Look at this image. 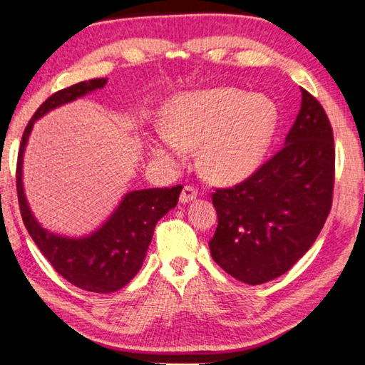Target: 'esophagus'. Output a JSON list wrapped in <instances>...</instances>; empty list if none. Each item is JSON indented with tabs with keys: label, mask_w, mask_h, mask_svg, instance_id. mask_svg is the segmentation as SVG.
<instances>
[{
	"label": "esophagus",
	"mask_w": 365,
	"mask_h": 365,
	"mask_svg": "<svg viewBox=\"0 0 365 365\" xmlns=\"http://www.w3.org/2000/svg\"><path fill=\"white\" fill-rule=\"evenodd\" d=\"M197 197V190L195 187H185L182 190V195H180V204H188V202H192Z\"/></svg>",
	"instance_id": "34e87169"
}]
</instances>
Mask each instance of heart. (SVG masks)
Returning a JSON list of instances; mask_svg holds the SVG:
<instances>
[{"label":"heart","instance_id":"b5f03b06","mask_svg":"<svg viewBox=\"0 0 365 365\" xmlns=\"http://www.w3.org/2000/svg\"><path fill=\"white\" fill-rule=\"evenodd\" d=\"M163 130L150 138V152L177 166L188 148L201 145V169L212 182L231 185L259 168L274 139L278 110L272 99L215 87L182 93L161 110Z\"/></svg>","mask_w":365,"mask_h":365}]
</instances>
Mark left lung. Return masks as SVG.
<instances>
[{"instance_id":"1","label":"left lung","mask_w":365,"mask_h":365,"mask_svg":"<svg viewBox=\"0 0 365 365\" xmlns=\"http://www.w3.org/2000/svg\"><path fill=\"white\" fill-rule=\"evenodd\" d=\"M284 147L234 188L217 190L212 258L231 277L261 284L309 252L332 205L335 150L326 112L309 91Z\"/></svg>"}]
</instances>
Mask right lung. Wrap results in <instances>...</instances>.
<instances>
[{
	"label": "right lung",
	"instance_id": "right-lung-1",
	"mask_svg": "<svg viewBox=\"0 0 365 365\" xmlns=\"http://www.w3.org/2000/svg\"><path fill=\"white\" fill-rule=\"evenodd\" d=\"M107 78H91L53 93L28 123L17 161V195L26 231L44 258L74 287L91 292H113L139 272L155 226L178 202L182 187L134 190L121 197L109 218L82 237L52 232L36 220L24 188V155L36 121L50 110L103 88Z\"/></svg>",
	"mask_w": 365,
	"mask_h": 365
}]
</instances>
